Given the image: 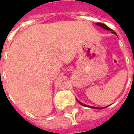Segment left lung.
<instances>
[{"label": "left lung", "mask_w": 134, "mask_h": 134, "mask_svg": "<svg viewBox=\"0 0 134 134\" xmlns=\"http://www.w3.org/2000/svg\"><path fill=\"white\" fill-rule=\"evenodd\" d=\"M96 25H98V26H100L101 28H103V29H105V30L110 31H112L113 34H115V35L117 36V34H116V33H115V31H113L112 29H110V28L108 27V26H107L105 24H102V23H97V24H96ZM133 76H134V74H133ZM77 102H78L80 104V105H83V106H85V107H88V108H94V109H103V108H107V107H105V108H97V107L90 106V105H85V104H83V103H81L80 101H79L78 100H77Z\"/></svg>", "instance_id": "8db88e82"}]
</instances>
